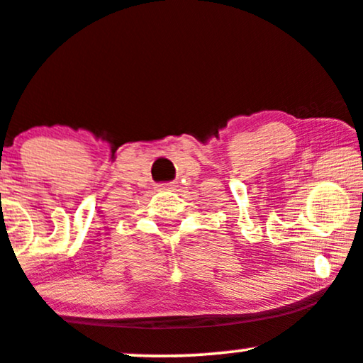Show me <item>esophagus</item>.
<instances>
[{
    "mask_svg": "<svg viewBox=\"0 0 363 363\" xmlns=\"http://www.w3.org/2000/svg\"><path fill=\"white\" fill-rule=\"evenodd\" d=\"M177 182H169V183H161L158 185L160 190H177Z\"/></svg>",
    "mask_w": 363,
    "mask_h": 363,
    "instance_id": "34e87169",
    "label": "esophagus"
}]
</instances>
